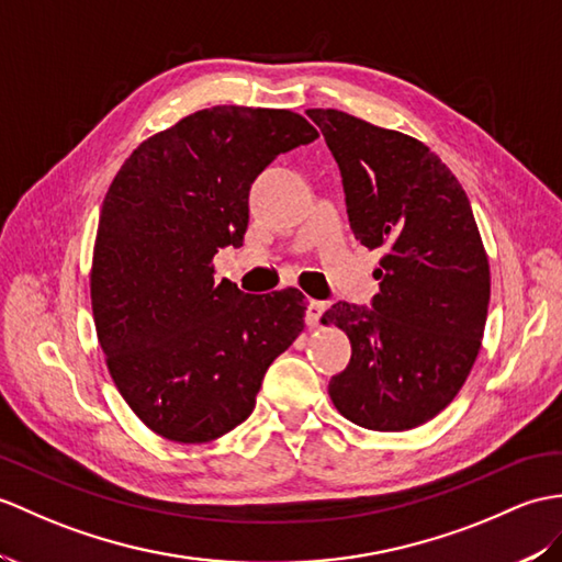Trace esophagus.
I'll use <instances>...</instances> for the list:
<instances>
[{
    "instance_id": "obj_1",
    "label": "esophagus",
    "mask_w": 562,
    "mask_h": 562,
    "mask_svg": "<svg viewBox=\"0 0 562 562\" xmlns=\"http://www.w3.org/2000/svg\"><path fill=\"white\" fill-rule=\"evenodd\" d=\"M323 313H325V302H316V299H311V302L306 304V325H308V328H316V325H321Z\"/></svg>"
}]
</instances>
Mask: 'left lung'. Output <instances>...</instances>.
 Segmentation results:
<instances>
[{
    "mask_svg": "<svg viewBox=\"0 0 562 562\" xmlns=\"http://www.w3.org/2000/svg\"><path fill=\"white\" fill-rule=\"evenodd\" d=\"M340 167L347 215L367 249H385L371 308L323 313L351 342L330 378L345 419L409 430L460 393L484 337L491 270L467 193L428 146L340 110H306Z\"/></svg>",
    "mask_w": 562,
    "mask_h": 562,
    "instance_id": "1",
    "label": "left lung"
}]
</instances>
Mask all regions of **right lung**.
Here are the masks:
<instances>
[{
  "instance_id": "add662e5",
  "label": "right lung",
  "mask_w": 562,
  "mask_h": 562,
  "mask_svg": "<svg viewBox=\"0 0 562 562\" xmlns=\"http://www.w3.org/2000/svg\"><path fill=\"white\" fill-rule=\"evenodd\" d=\"M318 132L290 110L217 104L143 140L102 201L90 302L112 381L138 419L207 442L251 416L304 330V294H244L213 256L244 244L254 179Z\"/></svg>"
}]
</instances>
